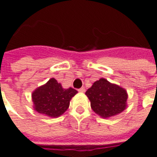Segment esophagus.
Returning a JSON list of instances; mask_svg holds the SVG:
<instances>
[{"instance_id":"esophagus-1","label":"esophagus","mask_w":157,"mask_h":157,"mask_svg":"<svg viewBox=\"0 0 157 157\" xmlns=\"http://www.w3.org/2000/svg\"><path fill=\"white\" fill-rule=\"evenodd\" d=\"M78 91H79V92H85L86 89H85V87H82V88L79 89Z\"/></svg>"}]
</instances>
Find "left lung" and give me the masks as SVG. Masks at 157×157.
Instances as JSON below:
<instances>
[{
    "label": "left lung",
    "mask_w": 157,
    "mask_h": 157,
    "mask_svg": "<svg viewBox=\"0 0 157 157\" xmlns=\"http://www.w3.org/2000/svg\"><path fill=\"white\" fill-rule=\"evenodd\" d=\"M92 110L102 118H109L122 113L127 107L128 94L121 86L101 78L86 92Z\"/></svg>",
    "instance_id": "obj_1"
}]
</instances>
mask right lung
I'll use <instances>...</instances> for the list:
<instances>
[{"mask_svg":"<svg viewBox=\"0 0 157 157\" xmlns=\"http://www.w3.org/2000/svg\"><path fill=\"white\" fill-rule=\"evenodd\" d=\"M76 93L75 89H64L60 83L51 78L32 93L33 108L39 113L57 118L68 109L70 101Z\"/></svg>","mask_w":157,"mask_h":157,"instance_id":"1","label":"right lung"}]
</instances>
